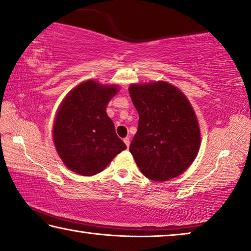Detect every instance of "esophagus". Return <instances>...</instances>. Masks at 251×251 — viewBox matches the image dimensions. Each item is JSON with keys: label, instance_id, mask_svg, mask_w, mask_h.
<instances>
[{"label": "esophagus", "instance_id": "obj_1", "mask_svg": "<svg viewBox=\"0 0 251 251\" xmlns=\"http://www.w3.org/2000/svg\"><path fill=\"white\" fill-rule=\"evenodd\" d=\"M124 143H125L127 147H129V144H130V140H129V137H125V138H124Z\"/></svg>", "mask_w": 251, "mask_h": 251}]
</instances>
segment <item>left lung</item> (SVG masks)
Listing matches in <instances>:
<instances>
[{"mask_svg":"<svg viewBox=\"0 0 251 251\" xmlns=\"http://www.w3.org/2000/svg\"><path fill=\"white\" fill-rule=\"evenodd\" d=\"M130 98L140 121L129 152L152 181L181 176L197 157L201 144L199 122L189 99L166 81L132 83Z\"/></svg>","mask_w":251,"mask_h":251,"instance_id":"1","label":"left lung"}]
</instances>
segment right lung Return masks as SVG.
Wrapping results in <instances>:
<instances>
[{
  "mask_svg": "<svg viewBox=\"0 0 251 251\" xmlns=\"http://www.w3.org/2000/svg\"><path fill=\"white\" fill-rule=\"evenodd\" d=\"M119 91L117 85L86 80L71 89L55 114L52 137L67 168L83 176L101 172L126 149L106 107Z\"/></svg>",
  "mask_w": 251,
  "mask_h": 251,
  "instance_id": "1",
  "label": "right lung"
}]
</instances>
